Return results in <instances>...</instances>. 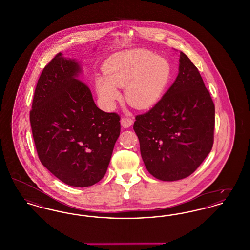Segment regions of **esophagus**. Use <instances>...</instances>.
<instances>
[{"label": "esophagus", "instance_id": "esophagus-1", "mask_svg": "<svg viewBox=\"0 0 250 250\" xmlns=\"http://www.w3.org/2000/svg\"><path fill=\"white\" fill-rule=\"evenodd\" d=\"M132 124H133V120L131 119V118H128V117H123L121 119V125L125 128L129 127V126L132 125Z\"/></svg>", "mask_w": 250, "mask_h": 250}]
</instances>
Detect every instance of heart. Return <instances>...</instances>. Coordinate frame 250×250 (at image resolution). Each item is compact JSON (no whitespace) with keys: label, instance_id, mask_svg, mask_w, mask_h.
Wrapping results in <instances>:
<instances>
[{"label":"heart","instance_id":"heart-1","mask_svg":"<svg viewBox=\"0 0 250 250\" xmlns=\"http://www.w3.org/2000/svg\"><path fill=\"white\" fill-rule=\"evenodd\" d=\"M106 78L96 79L97 94L107 106L119 99L116 87H125V100L131 106L144 109L155 105L170 80L171 67L155 52L135 48L114 54L104 65Z\"/></svg>","mask_w":250,"mask_h":250}]
</instances>
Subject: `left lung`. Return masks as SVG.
Here are the masks:
<instances>
[{
    "label": "left lung",
    "mask_w": 250,
    "mask_h": 250,
    "mask_svg": "<svg viewBox=\"0 0 250 250\" xmlns=\"http://www.w3.org/2000/svg\"><path fill=\"white\" fill-rule=\"evenodd\" d=\"M179 62L175 82L149 111L136 116L133 126L147 170L168 182L191 175L214 143L212 97L184 52Z\"/></svg>",
    "instance_id": "left-lung-1"
}]
</instances>
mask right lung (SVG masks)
I'll return each mask as SVG.
<instances>
[{
    "mask_svg": "<svg viewBox=\"0 0 250 250\" xmlns=\"http://www.w3.org/2000/svg\"><path fill=\"white\" fill-rule=\"evenodd\" d=\"M81 70L75 60L56 54L38 79L30 122L43 166L64 184L86 188L106 174L121 118L96 107L77 79Z\"/></svg>",
    "mask_w": 250,
    "mask_h": 250,
    "instance_id": "1",
    "label": "right lung"
}]
</instances>
